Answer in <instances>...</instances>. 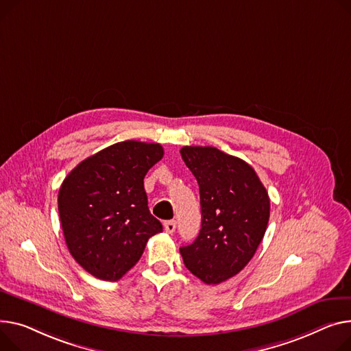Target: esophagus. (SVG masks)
<instances>
[{"instance_id": "1", "label": "esophagus", "mask_w": 351, "mask_h": 351, "mask_svg": "<svg viewBox=\"0 0 351 351\" xmlns=\"http://www.w3.org/2000/svg\"><path fill=\"white\" fill-rule=\"evenodd\" d=\"M163 228L168 232V234H173L175 230H176V221L175 220H168L163 223Z\"/></svg>"}]
</instances>
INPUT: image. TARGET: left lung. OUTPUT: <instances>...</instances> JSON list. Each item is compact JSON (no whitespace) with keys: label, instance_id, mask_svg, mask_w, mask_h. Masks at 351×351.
<instances>
[{"label":"left lung","instance_id":"obj_1","mask_svg":"<svg viewBox=\"0 0 351 351\" xmlns=\"http://www.w3.org/2000/svg\"><path fill=\"white\" fill-rule=\"evenodd\" d=\"M182 159L199 183L202 228L180 247L183 263L207 285L239 274L264 239L269 196L252 167L215 147H183Z\"/></svg>","mask_w":351,"mask_h":351}]
</instances>
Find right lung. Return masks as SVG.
Returning a JSON list of instances; mask_svg holds the SVG:
<instances>
[{
    "mask_svg": "<svg viewBox=\"0 0 351 351\" xmlns=\"http://www.w3.org/2000/svg\"><path fill=\"white\" fill-rule=\"evenodd\" d=\"M162 156L159 144L123 141L82 160L64 178L58 196L64 241L93 276L119 281L162 231L144 189L147 172Z\"/></svg>",
    "mask_w": 351,
    "mask_h": 351,
    "instance_id": "right-lung-1",
    "label": "right lung"
}]
</instances>
